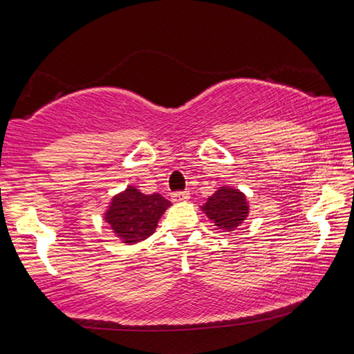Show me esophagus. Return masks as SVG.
Returning <instances> with one entry per match:
<instances>
[{
    "mask_svg": "<svg viewBox=\"0 0 354 354\" xmlns=\"http://www.w3.org/2000/svg\"><path fill=\"white\" fill-rule=\"evenodd\" d=\"M190 198V194L189 192H175V194H171V200L175 203H181V201H187Z\"/></svg>",
    "mask_w": 354,
    "mask_h": 354,
    "instance_id": "34e87169",
    "label": "esophagus"
}]
</instances>
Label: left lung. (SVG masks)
I'll return each instance as SVG.
<instances>
[{
    "label": "left lung",
    "instance_id": "obj_1",
    "mask_svg": "<svg viewBox=\"0 0 354 354\" xmlns=\"http://www.w3.org/2000/svg\"><path fill=\"white\" fill-rule=\"evenodd\" d=\"M201 211L212 220L218 230L234 231L247 220L250 206L247 196L234 187H218L201 206Z\"/></svg>",
    "mask_w": 354,
    "mask_h": 354
}]
</instances>
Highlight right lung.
<instances>
[{
	"label": "right lung",
	"mask_w": 354,
	"mask_h": 354,
	"mask_svg": "<svg viewBox=\"0 0 354 354\" xmlns=\"http://www.w3.org/2000/svg\"><path fill=\"white\" fill-rule=\"evenodd\" d=\"M171 206L162 195H145L134 185L115 195L104 214L106 223L124 243L145 241L156 231L159 218Z\"/></svg>",
	"instance_id": "obj_1"
}]
</instances>
